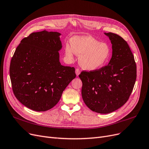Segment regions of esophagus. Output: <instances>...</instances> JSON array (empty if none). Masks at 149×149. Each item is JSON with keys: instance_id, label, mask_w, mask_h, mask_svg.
I'll use <instances>...</instances> for the list:
<instances>
[{"instance_id": "1", "label": "esophagus", "mask_w": 149, "mask_h": 149, "mask_svg": "<svg viewBox=\"0 0 149 149\" xmlns=\"http://www.w3.org/2000/svg\"><path fill=\"white\" fill-rule=\"evenodd\" d=\"M81 73V71L79 68H76V74L77 76H78L79 75V74Z\"/></svg>"}]
</instances>
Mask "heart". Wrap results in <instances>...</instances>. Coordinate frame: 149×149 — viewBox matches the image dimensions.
<instances>
[{"instance_id": "obj_1", "label": "heart", "mask_w": 149, "mask_h": 149, "mask_svg": "<svg viewBox=\"0 0 149 149\" xmlns=\"http://www.w3.org/2000/svg\"><path fill=\"white\" fill-rule=\"evenodd\" d=\"M71 45L65 46V54L72 59L76 54L80 56L81 67L88 71H93L103 67L111 54L109 46L89 36L76 37L71 40Z\"/></svg>"}]
</instances>
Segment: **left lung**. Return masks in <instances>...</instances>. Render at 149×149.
Listing matches in <instances>:
<instances>
[{
	"mask_svg": "<svg viewBox=\"0 0 149 149\" xmlns=\"http://www.w3.org/2000/svg\"><path fill=\"white\" fill-rule=\"evenodd\" d=\"M111 40L112 55L108 65L82 71V97L86 106L100 114H108L127 102L136 79V65L127 41L114 33H104Z\"/></svg>",
	"mask_w": 149,
	"mask_h": 149,
	"instance_id": "8db88e82",
	"label": "left lung"
}]
</instances>
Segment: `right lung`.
I'll list each match as a JSON object with an SVG mask.
<instances>
[{
    "label": "right lung",
    "mask_w": 149,
    "mask_h": 149,
    "mask_svg": "<svg viewBox=\"0 0 149 149\" xmlns=\"http://www.w3.org/2000/svg\"><path fill=\"white\" fill-rule=\"evenodd\" d=\"M61 35L45 30L32 33L21 40L11 58L10 76L14 95L32 110L52 108L76 78L74 68L63 66L59 61Z\"/></svg>",
    "instance_id": "add662e5"
}]
</instances>
